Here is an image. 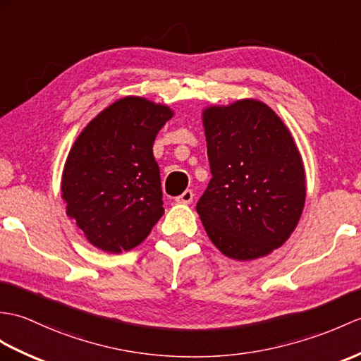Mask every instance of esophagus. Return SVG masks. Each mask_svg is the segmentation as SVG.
<instances>
[{"instance_id":"1","label":"esophagus","mask_w":361,"mask_h":361,"mask_svg":"<svg viewBox=\"0 0 361 361\" xmlns=\"http://www.w3.org/2000/svg\"><path fill=\"white\" fill-rule=\"evenodd\" d=\"M192 200H194V192H192L190 189H186L181 195H178L177 198H175V201H177V203H183V204L192 203Z\"/></svg>"}]
</instances>
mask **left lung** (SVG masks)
I'll return each instance as SVG.
<instances>
[{"mask_svg":"<svg viewBox=\"0 0 361 361\" xmlns=\"http://www.w3.org/2000/svg\"><path fill=\"white\" fill-rule=\"evenodd\" d=\"M212 178L197 204L207 237L238 262L269 255L295 231L306 175L288 126L259 99L203 114Z\"/></svg>","mask_w":361,"mask_h":361,"instance_id":"1","label":"left lung"}]
</instances>
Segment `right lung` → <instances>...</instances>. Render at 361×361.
<instances>
[{
	"instance_id": "obj_1",
	"label": "right lung",
	"mask_w": 361,
	"mask_h": 361,
	"mask_svg": "<svg viewBox=\"0 0 361 361\" xmlns=\"http://www.w3.org/2000/svg\"><path fill=\"white\" fill-rule=\"evenodd\" d=\"M173 116L166 104L129 95L92 118L66 158V215L97 249L121 254L145 241L164 214L152 146Z\"/></svg>"
}]
</instances>
